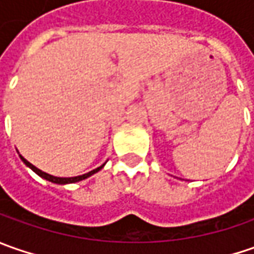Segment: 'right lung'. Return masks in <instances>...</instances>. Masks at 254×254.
Segmentation results:
<instances>
[{"label": "right lung", "mask_w": 254, "mask_h": 254, "mask_svg": "<svg viewBox=\"0 0 254 254\" xmlns=\"http://www.w3.org/2000/svg\"><path fill=\"white\" fill-rule=\"evenodd\" d=\"M19 157H21V160L24 161L25 165H26V167H29V168L34 171L35 174H38L41 178H44V180H46V181H51V182H54V184H59V185H64V184H74V182H79V181L86 180V178H89V177H90V175H93V174L99 172V171L102 170L103 167H104V164H103V165H100L99 168L90 171V172H87V174H83V175L70 177V178H61V177H54V175H49V174H46V172H44V171H41L39 168H36V167H35V165H32L31 162L26 161L22 155H19Z\"/></svg>", "instance_id": "add662e5"}]
</instances>
